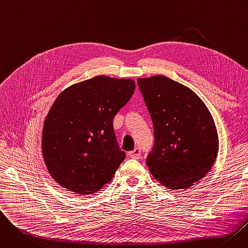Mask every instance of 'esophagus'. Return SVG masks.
<instances>
[{"instance_id":"obj_1","label":"esophagus","mask_w":248,"mask_h":248,"mask_svg":"<svg viewBox=\"0 0 248 248\" xmlns=\"http://www.w3.org/2000/svg\"><path fill=\"white\" fill-rule=\"evenodd\" d=\"M128 155L131 158H133V159H140V150L139 148H136V149H134L133 151H131V152L128 153Z\"/></svg>"}]
</instances>
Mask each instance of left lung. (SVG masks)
Returning a JSON list of instances; mask_svg holds the SVG:
<instances>
[{"mask_svg": "<svg viewBox=\"0 0 248 248\" xmlns=\"http://www.w3.org/2000/svg\"><path fill=\"white\" fill-rule=\"evenodd\" d=\"M154 124L151 174L171 190L187 189L211 170L219 140L213 117L189 87L164 75L138 78Z\"/></svg>", "mask_w": 248, "mask_h": 248, "instance_id": "left-lung-1", "label": "left lung"}]
</instances>
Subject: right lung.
<instances>
[{
	"instance_id": "obj_1",
	"label": "right lung",
	"mask_w": 248,
	"mask_h": 248,
	"mask_svg": "<svg viewBox=\"0 0 248 248\" xmlns=\"http://www.w3.org/2000/svg\"><path fill=\"white\" fill-rule=\"evenodd\" d=\"M135 89L131 78L98 75L57 96L45 117L41 148L49 174L61 187L86 196L111 181L125 158L113 117Z\"/></svg>"
}]
</instances>
